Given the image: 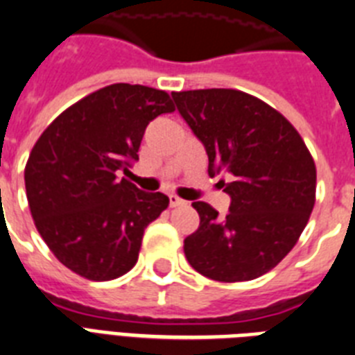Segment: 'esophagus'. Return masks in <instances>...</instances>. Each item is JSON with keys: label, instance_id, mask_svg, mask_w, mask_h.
Masks as SVG:
<instances>
[{"label": "esophagus", "instance_id": "34e87169", "mask_svg": "<svg viewBox=\"0 0 355 355\" xmlns=\"http://www.w3.org/2000/svg\"><path fill=\"white\" fill-rule=\"evenodd\" d=\"M169 205L171 207H182V205H186V200L178 198L177 195H169Z\"/></svg>", "mask_w": 355, "mask_h": 355}]
</instances>
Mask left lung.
Instances as JSON below:
<instances>
[{
	"label": "left lung",
	"mask_w": 355,
	"mask_h": 355,
	"mask_svg": "<svg viewBox=\"0 0 355 355\" xmlns=\"http://www.w3.org/2000/svg\"><path fill=\"white\" fill-rule=\"evenodd\" d=\"M209 157L211 177L231 196L218 216L195 202L200 225L184 240L193 269L216 282H247L274 269L296 245L315 202V166L296 128L258 97L229 88L173 92Z\"/></svg>",
	"instance_id": "1"
}]
</instances>
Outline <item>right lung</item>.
I'll use <instances>...</instances> for the list:
<instances>
[{"label": "right lung", "instance_id": "add662e5", "mask_svg": "<svg viewBox=\"0 0 355 355\" xmlns=\"http://www.w3.org/2000/svg\"><path fill=\"white\" fill-rule=\"evenodd\" d=\"M175 112L150 86H104L50 124L25 166L35 227L64 267L92 282L115 279L139 260L142 234L169 204L141 191L121 171L139 160L146 126Z\"/></svg>", "mask_w": 355, "mask_h": 355}]
</instances>
